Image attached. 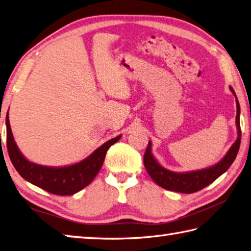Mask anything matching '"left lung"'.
<instances>
[{"instance_id": "1", "label": "left lung", "mask_w": 251, "mask_h": 251, "mask_svg": "<svg viewBox=\"0 0 251 251\" xmlns=\"http://www.w3.org/2000/svg\"><path fill=\"white\" fill-rule=\"evenodd\" d=\"M231 93L235 95L236 99V127H237V139L235 143L231 145L228 151L223 157L216 165L212 167L204 168V169L193 170V171H185V172H176L166 169L160 163L157 161V159L153 157L151 151V141L149 140L147 149L144 154V165L146 170H147L150 177L156 182V183L161 186V188L175 191V192L180 193H194L198 191L202 190L205 186L211 184L212 182L215 181L218 176H221L223 173L229 169L231 163L236 159L237 153H238L240 139H241V130H240V106L239 102L237 100L235 91L231 86H229Z\"/></svg>"}]
</instances>
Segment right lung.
<instances>
[{
	"mask_svg": "<svg viewBox=\"0 0 251 251\" xmlns=\"http://www.w3.org/2000/svg\"><path fill=\"white\" fill-rule=\"evenodd\" d=\"M6 145L13 166L29 183L56 195H72L84 189L97 176L112 145L117 143L122 135L112 138L100 146L83 160L62 167L43 166L31 162L18 149L6 114Z\"/></svg>",
	"mask_w": 251,
	"mask_h": 251,
	"instance_id": "right-lung-1",
	"label": "right lung"
}]
</instances>
